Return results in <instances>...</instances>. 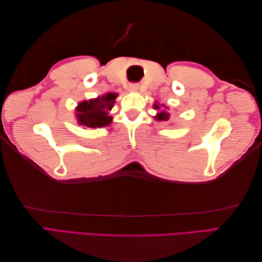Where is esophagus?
Listing matches in <instances>:
<instances>
[{
  "mask_svg": "<svg viewBox=\"0 0 262 262\" xmlns=\"http://www.w3.org/2000/svg\"><path fill=\"white\" fill-rule=\"evenodd\" d=\"M129 90L130 91H137L138 90V85L137 84H130L129 85Z\"/></svg>",
  "mask_w": 262,
  "mask_h": 262,
  "instance_id": "obj_1",
  "label": "esophagus"
}]
</instances>
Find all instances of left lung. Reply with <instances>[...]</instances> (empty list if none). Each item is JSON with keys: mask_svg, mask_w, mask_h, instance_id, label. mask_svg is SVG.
I'll list each match as a JSON object with an SVG mask.
<instances>
[{"mask_svg": "<svg viewBox=\"0 0 262 262\" xmlns=\"http://www.w3.org/2000/svg\"><path fill=\"white\" fill-rule=\"evenodd\" d=\"M154 108H155V109H160L159 104L155 103V104H154ZM165 109H166V108H165ZM154 118L157 119L158 121H168V120L170 119V115H169L168 111H165V110L162 109V111H160V113H159L157 116H155Z\"/></svg>", "mask_w": 262, "mask_h": 262, "instance_id": "8db88e82", "label": "left lung"}]
</instances>
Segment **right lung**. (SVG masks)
Returning <instances> with one entry per match:
<instances>
[{
    "label": "right lung",
    "mask_w": 262,
    "mask_h": 262,
    "mask_svg": "<svg viewBox=\"0 0 262 262\" xmlns=\"http://www.w3.org/2000/svg\"><path fill=\"white\" fill-rule=\"evenodd\" d=\"M117 93H107L102 97L82 101L76 107V118L79 125L86 128H100L111 124L113 117L108 111L114 107Z\"/></svg>",
    "instance_id": "1"
}]
</instances>
